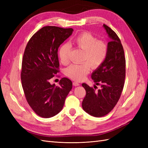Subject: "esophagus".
Here are the masks:
<instances>
[{
    "mask_svg": "<svg viewBox=\"0 0 148 148\" xmlns=\"http://www.w3.org/2000/svg\"><path fill=\"white\" fill-rule=\"evenodd\" d=\"M73 85L74 86H79V83H78L77 82H73Z\"/></svg>",
    "mask_w": 148,
    "mask_h": 148,
    "instance_id": "esophagus-1",
    "label": "esophagus"
}]
</instances>
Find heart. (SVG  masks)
<instances>
[{
	"label": "heart",
	"mask_w": 148,
	"mask_h": 148,
	"mask_svg": "<svg viewBox=\"0 0 148 148\" xmlns=\"http://www.w3.org/2000/svg\"><path fill=\"white\" fill-rule=\"evenodd\" d=\"M75 45L83 51L82 56L83 64H72L65 70V75L70 78L81 81L92 69H96L104 63L107 54L108 47L102 40H98L89 32L79 34L73 39ZM71 46L69 43L62 45L59 50V57L61 63L66 65L69 62V55Z\"/></svg>",
	"instance_id": "1"
}]
</instances>
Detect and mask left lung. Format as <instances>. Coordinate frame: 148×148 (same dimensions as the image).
Segmentation results:
<instances>
[{
	"instance_id": "8db88e82",
	"label": "left lung",
	"mask_w": 148,
	"mask_h": 148,
	"mask_svg": "<svg viewBox=\"0 0 148 148\" xmlns=\"http://www.w3.org/2000/svg\"><path fill=\"white\" fill-rule=\"evenodd\" d=\"M110 38L106 59L91 75V78L101 89H95L86 83L82 86L86 96L82 102L83 110L93 117H103L114 109L122 94L125 83L126 61L120 39L108 26L103 25Z\"/></svg>"
}]
</instances>
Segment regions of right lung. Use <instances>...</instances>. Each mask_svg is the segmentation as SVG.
<instances>
[{
	"label": "right lung",
	"mask_w": 148,
	"mask_h": 148,
	"mask_svg": "<svg viewBox=\"0 0 148 148\" xmlns=\"http://www.w3.org/2000/svg\"><path fill=\"white\" fill-rule=\"evenodd\" d=\"M73 31L71 28L44 26L33 34L26 46L21 64L22 87L28 104L41 117L50 118L60 112L72 88L69 78H62L57 86L50 80L59 72L58 49Z\"/></svg>",
	"instance_id": "obj_1"
}]
</instances>
